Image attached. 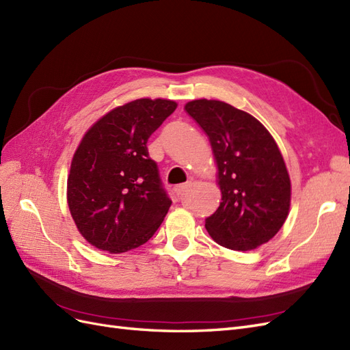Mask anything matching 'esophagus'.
Wrapping results in <instances>:
<instances>
[{
    "label": "esophagus",
    "instance_id": "1",
    "mask_svg": "<svg viewBox=\"0 0 350 350\" xmlns=\"http://www.w3.org/2000/svg\"><path fill=\"white\" fill-rule=\"evenodd\" d=\"M188 187H189V183H187V184H181V185H176L175 187V193H176V196L179 197V196H183L187 189H188Z\"/></svg>",
    "mask_w": 350,
    "mask_h": 350
}]
</instances>
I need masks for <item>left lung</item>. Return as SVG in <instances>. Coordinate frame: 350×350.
<instances>
[{
    "instance_id": "left-lung-1",
    "label": "left lung",
    "mask_w": 350,
    "mask_h": 350,
    "mask_svg": "<svg viewBox=\"0 0 350 350\" xmlns=\"http://www.w3.org/2000/svg\"><path fill=\"white\" fill-rule=\"evenodd\" d=\"M185 111L204 130L217 163L221 203L206 229L221 247L250 251L283 226L291 179L276 142L252 115L220 100L198 99Z\"/></svg>"
}]
</instances>
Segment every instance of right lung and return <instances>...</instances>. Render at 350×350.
<instances>
[{
	"mask_svg": "<svg viewBox=\"0 0 350 350\" xmlns=\"http://www.w3.org/2000/svg\"><path fill=\"white\" fill-rule=\"evenodd\" d=\"M175 109L174 100L137 99L84 134L71 162L67 200L74 224L92 245L126 252L161 226L172 200L147 140Z\"/></svg>",
	"mask_w": 350,
	"mask_h": 350,
	"instance_id": "add662e5",
	"label": "right lung"
}]
</instances>
